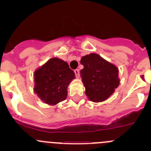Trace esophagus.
<instances>
[{
	"label": "esophagus",
	"instance_id": "esophagus-1",
	"mask_svg": "<svg viewBox=\"0 0 151 151\" xmlns=\"http://www.w3.org/2000/svg\"><path fill=\"white\" fill-rule=\"evenodd\" d=\"M74 74H75L76 77H77V78H79V77H80V71H79V69L74 70Z\"/></svg>",
	"mask_w": 151,
	"mask_h": 151
}]
</instances>
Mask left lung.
Wrapping results in <instances>:
<instances>
[{
    "instance_id": "1",
    "label": "left lung",
    "mask_w": 151,
    "mask_h": 151,
    "mask_svg": "<svg viewBox=\"0 0 151 151\" xmlns=\"http://www.w3.org/2000/svg\"><path fill=\"white\" fill-rule=\"evenodd\" d=\"M80 63L84 66L80 74L88 99L93 102L107 99L120 84L118 67L96 53L82 57Z\"/></svg>"
}]
</instances>
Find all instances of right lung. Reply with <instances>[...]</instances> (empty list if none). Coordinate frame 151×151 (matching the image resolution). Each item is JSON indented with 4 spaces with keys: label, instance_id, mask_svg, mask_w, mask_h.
Returning a JSON list of instances; mask_svg holds the SVG:
<instances>
[{
    "label": "right lung",
    "instance_id": "1",
    "mask_svg": "<svg viewBox=\"0 0 151 151\" xmlns=\"http://www.w3.org/2000/svg\"><path fill=\"white\" fill-rule=\"evenodd\" d=\"M74 78L66 61L52 58L35 71L33 91L42 101L55 105L66 99L67 88Z\"/></svg>",
    "mask_w": 151,
    "mask_h": 151
}]
</instances>
